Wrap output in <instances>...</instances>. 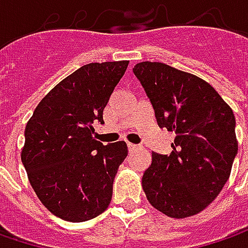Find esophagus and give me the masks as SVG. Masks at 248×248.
Here are the masks:
<instances>
[{
  "label": "esophagus",
  "mask_w": 248,
  "mask_h": 248,
  "mask_svg": "<svg viewBox=\"0 0 248 248\" xmlns=\"http://www.w3.org/2000/svg\"><path fill=\"white\" fill-rule=\"evenodd\" d=\"M139 145H135V143H129L128 142V149L129 150H135V149H138Z\"/></svg>",
  "instance_id": "obj_1"
}]
</instances>
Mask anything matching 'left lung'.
I'll list each match as a JSON object with an SVG mask.
<instances>
[{"instance_id":"8db88e82","label":"left lung","mask_w":248,"mask_h":248,"mask_svg":"<svg viewBox=\"0 0 248 248\" xmlns=\"http://www.w3.org/2000/svg\"><path fill=\"white\" fill-rule=\"evenodd\" d=\"M160 128L175 132L170 155L152 153L142 176L149 203L171 218L208 207L231 175L237 155L236 120L219 93L195 74L166 63L134 66Z\"/></svg>"}]
</instances>
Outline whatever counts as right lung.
Wrapping results in <instances>:
<instances>
[{"instance_id":"obj_1","label":"right lung","mask_w":248,"mask_h":248,"mask_svg":"<svg viewBox=\"0 0 248 248\" xmlns=\"http://www.w3.org/2000/svg\"><path fill=\"white\" fill-rule=\"evenodd\" d=\"M128 61L90 63L49 91L26 129L23 163L35 195L53 215L84 222L110 204L113 181L128 155L124 140L103 145L93 139L95 121Z\"/></svg>"}]
</instances>
